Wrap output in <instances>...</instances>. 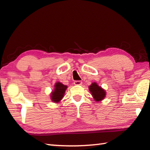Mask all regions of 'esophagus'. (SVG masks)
<instances>
[{
  "label": "esophagus",
  "instance_id": "34e87169",
  "mask_svg": "<svg viewBox=\"0 0 150 150\" xmlns=\"http://www.w3.org/2000/svg\"><path fill=\"white\" fill-rule=\"evenodd\" d=\"M73 83H74L75 85H81L82 84V82L81 81H75Z\"/></svg>",
  "mask_w": 150,
  "mask_h": 150
}]
</instances>
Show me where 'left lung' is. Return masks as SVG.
<instances>
[{
	"instance_id": "8db88e82",
	"label": "left lung",
	"mask_w": 150,
	"mask_h": 150,
	"mask_svg": "<svg viewBox=\"0 0 150 150\" xmlns=\"http://www.w3.org/2000/svg\"><path fill=\"white\" fill-rule=\"evenodd\" d=\"M89 90L91 92L92 96L94 98L95 100L100 101L103 100L106 96V92L101 87L98 86V84L95 82L92 83L89 86Z\"/></svg>"
}]
</instances>
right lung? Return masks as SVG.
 Returning <instances> with one entry per match:
<instances>
[{"label": "right lung", "mask_w": 150, "mask_h": 150, "mask_svg": "<svg viewBox=\"0 0 150 150\" xmlns=\"http://www.w3.org/2000/svg\"><path fill=\"white\" fill-rule=\"evenodd\" d=\"M67 89V86L62 84L58 82L55 84V89L51 93V98L53 103H59V101L63 98Z\"/></svg>", "instance_id": "right-lung-1"}]
</instances>
